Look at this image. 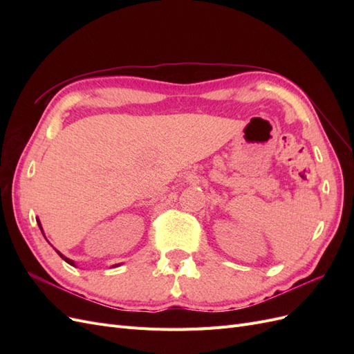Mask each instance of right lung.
I'll use <instances>...</instances> for the list:
<instances>
[{"instance_id": "add662e5", "label": "right lung", "mask_w": 354, "mask_h": 354, "mask_svg": "<svg viewBox=\"0 0 354 354\" xmlns=\"http://www.w3.org/2000/svg\"><path fill=\"white\" fill-rule=\"evenodd\" d=\"M38 226H39V229H41V223H39V220H38ZM41 230H42V229H41ZM57 254H59V255H60V257H62V259H63V260H65V261H66V263H69V264H71V266H75V263H73V261H72V260H69V259H66V257H65V255H62V254H60V252H59V251H57Z\"/></svg>"}]
</instances>
